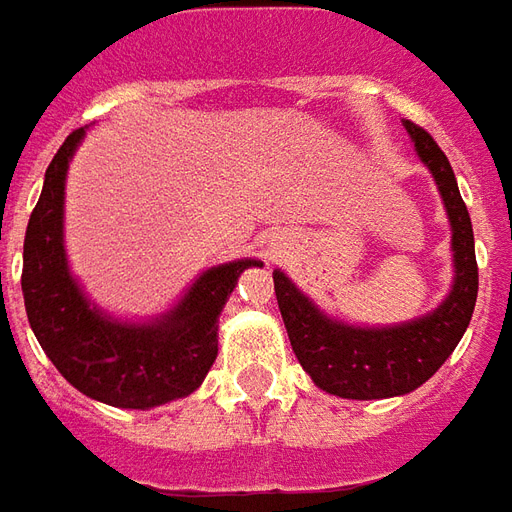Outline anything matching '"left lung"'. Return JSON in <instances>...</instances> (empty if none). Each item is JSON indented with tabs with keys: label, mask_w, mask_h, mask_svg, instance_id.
<instances>
[{
	"label": "left lung",
	"mask_w": 512,
	"mask_h": 512,
	"mask_svg": "<svg viewBox=\"0 0 512 512\" xmlns=\"http://www.w3.org/2000/svg\"><path fill=\"white\" fill-rule=\"evenodd\" d=\"M417 155L434 174L453 226L455 283L434 313L384 330H363L327 319L283 272L275 270V297L300 365L316 387L341 398H393L412 393L442 368L469 327L477 302L475 234L450 160L428 130L406 122Z\"/></svg>",
	"instance_id": "obj_1"
}]
</instances>
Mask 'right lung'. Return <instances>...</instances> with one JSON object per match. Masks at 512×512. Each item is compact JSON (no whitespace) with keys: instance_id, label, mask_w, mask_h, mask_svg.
Listing matches in <instances>:
<instances>
[{"instance_id":"1","label":"right lung","mask_w":512,"mask_h":512,"mask_svg":"<svg viewBox=\"0 0 512 512\" xmlns=\"http://www.w3.org/2000/svg\"><path fill=\"white\" fill-rule=\"evenodd\" d=\"M84 128L73 130L46 169L24 237L21 292L32 333L76 390L122 409H149L193 393L218 357V316L242 270L256 259L220 264L190 286L155 324H119L89 308L70 278L62 245L67 163Z\"/></svg>"}]
</instances>
